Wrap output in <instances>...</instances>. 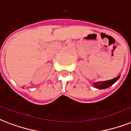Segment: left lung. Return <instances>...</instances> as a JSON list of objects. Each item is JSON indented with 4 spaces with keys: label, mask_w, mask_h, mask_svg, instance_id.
I'll return each instance as SVG.
<instances>
[{
    "label": "left lung",
    "mask_w": 131,
    "mask_h": 131,
    "mask_svg": "<svg viewBox=\"0 0 131 131\" xmlns=\"http://www.w3.org/2000/svg\"><path fill=\"white\" fill-rule=\"evenodd\" d=\"M119 77H120V76L117 77H116V78L113 79H111V80L96 82L93 84V85L95 86L96 88H98V89H106V88H108L111 85H112L118 79Z\"/></svg>",
    "instance_id": "8db88e82"
}]
</instances>
